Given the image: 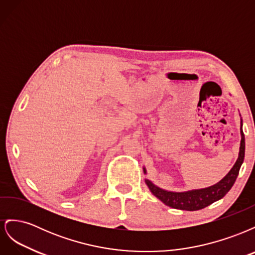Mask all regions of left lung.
Instances as JSON below:
<instances>
[{
	"label": "left lung",
	"instance_id": "1",
	"mask_svg": "<svg viewBox=\"0 0 255 255\" xmlns=\"http://www.w3.org/2000/svg\"><path fill=\"white\" fill-rule=\"evenodd\" d=\"M241 136L242 140L241 145H239L238 157L234 166L222 180L212 185L210 187L191 189L187 191H169L156 186L155 184H153L148 179H145L144 182L148 185L152 194L167 206L177 208V210L182 211L201 210V208H204L222 199L234 185L239 169H241L245 158V135L243 132V119H241ZM143 172L144 174H146V169L144 167Z\"/></svg>",
	"mask_w": 255,
	"mask_h": 255
}]
</instances>
